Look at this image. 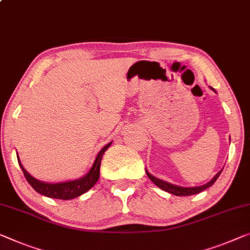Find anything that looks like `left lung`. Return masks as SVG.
<instances>
[{
  "label": "left lung",
  "instance_id": "left-lung-1",
  "mask_svg": "<svg viewBox=\"0 0 250 250\" xmlns=\"http://www.w3.org/2000/svg\"><path fill=\"white\" fill-rule=\"evenodd\" d=\"M211 89H213V88H211ZM145 171H146V174H147V176L149 178V180H151V181L154 183L155 186L159 187L160 189L167 191V192H168V193H171V194L179 195V197H181V195H192V194L200 193V192H202L203 190L208 189V188H210L214 182L217 181V179L219 178V175H220L222 170L219 171L218 173L213 176L212 180H211V181H209L208 183L203 184V186H200V187H192V188H184V187L175 186V184L168 183L167 181H163V180L155 178V176H153L147 170H145Z\"/></svg>",
  "mask_w": 250,
  "mask_h": 250
}]
</instances>
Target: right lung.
Instances as JSON below:
<instances>
[{
  "instance_id": "1",
  "label": "right lung",
  "mask_w": 250,
  "mask_h": 250,
  "mask_svg": "<svg viewBox=\"0 0 250 250\" xmlns=\"http://www.w3.org/2000/svg\"><path fill=\"white\" fill-rule=\"evenodd\" d=\"M112 142L105 145L99 153L96 156V160L93 164V167H90L89 172L86 175H83V178L72 180V181H67V182H60V183H48V182H42L33 178L31 174H29L28 172L23 165L20 162V159L18 156V162L20 164V167L22 168L23 174H24L26 181L30 183L34 190H36L38 193L43 194L45 197L53 198V199H61V200H70V199H74L79 197L87 192L89 189H91L95 186V183L98 181L99 179V168H101V162L103 159L104 153L107 148L110 146Z\"/></svg>"
}]
</instances>
